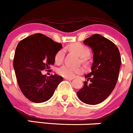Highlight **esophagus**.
<instances>
[{"instance_id": "34e87169", "label": "esophagus", "mask_w": 133, "mask_h": 133, "mask_svg": "<svg viewBox=\"0 0 133 133\" xmlns=\"http://www.w3.org/2000/svg\"><path fill=\"white\" fill-rule=\"evenodd\" d=\"M64 79H67V80H72V79L73 78H68V77H64Z\"/></svg>"}]
</instances>
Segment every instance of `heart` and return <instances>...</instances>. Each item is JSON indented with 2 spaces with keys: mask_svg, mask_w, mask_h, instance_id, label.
<instances>
[{
  "mask_svg": "<svg viewBox=\"0 0 133 133\" xmlns=\"http://www.w3.org/2000/svg\"><path fill=\"white\" fill-rule=\"evenodd\" d=\"M68 49L72 52L75 53L76 55L80 57H83L84 60L85 57H86L89 54V50L86 47L80 43H73L68 47ZM64 56V51L63 50H60L56 53L55 55V61L56 63H61L63 61ZM83 72L82 68H72L68 66H63L58 69L57 73L60 75L68 78H73L78 74H81Z\"/></svg>",
  "mask_w": 133,
  "mask_h": 133,
  "instance_id": "1",
  "label": "heart"
}]
</instances>
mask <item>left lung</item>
<instances>
[{
	"label": "left lung",
	"instance_id": "left-lung-1",
	"mask_svg": "<svg viewBox=\"0 0 133 133\" xmlns=\"http://www.w3.org/2000/svg\"><path fill=\"white\" fill-rule=\"evenodd\" d=\"M83 42L91 48L93 62L91 72L85 76L90 82H85L83 88L76 93L82 102L95 105L113 91L118 79L121 57L117 46L101 35H93Z\"/></svg>",
	"mask_w": 133,
	"mask_h": 133
}]
</instances>
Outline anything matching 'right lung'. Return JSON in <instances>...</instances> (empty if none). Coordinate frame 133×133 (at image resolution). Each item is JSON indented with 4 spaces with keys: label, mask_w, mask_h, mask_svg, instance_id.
<instances>
[{
    "label": "right lung",
    "mask_w": 133,
    "mask_h": 133,
    "mask_svg": "<svg viewBox=\"0 0 133 133\" xmlns=\"http://www.w3.org/2000/svg\"><path fill=\"white\" fill-rule=\"evenodd\" d=\"M63 48L61 44L42 34L25 38L17 44L14 59V68L23 94L29 101L40 103L48 101L63 77H50L41 71L55 63V55Z\"/></svg>",
    "instance_id": "right-lung-1"
}]
</instances>
